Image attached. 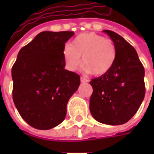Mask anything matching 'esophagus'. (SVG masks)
Returning a JSON list of instances; mask_svg holds the SVG:
<instances>
[{
    "instance_id": "esophagus-1",
    "label": "esophagus",
    "mask_w": 154,
    "mask_h": 154,
    "mask_svg": "<svg viewBox=\"0 0 154 154\" xmlns=\"http://www.w3.org/2000/svg\"><path fill=\"white\" fill-rule=\"evenodd\" d=\"M87 82H88V80L86 79L85 77H81V82H82V83H87Z\"/></svg>"
}]
</instances>
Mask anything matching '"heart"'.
<instances>
[{
  "mask_svg": "<svg viewBox=\"0 0 154 154\" xmlns=\"http://www.w3.org/2000/svg\"><path fill=\"white\" fill-rule=\"evenodd\" d=\"M82 56L83 70L96 77L106 74L113 67L116 57V46L110 39L96 33H83L77 35L63 49V58L67 67L74 71L81 64Z\"/></svg>",
  "mask_w": 154,
  "mask_h": 154,
  "instance_id": "heart-1",
  "label": "heart"
}]
</instances>
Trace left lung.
Masks as SVG:
<instances>
[{"mask_svg": "<svg viewBox=\"0 0 154 154\" xmlns=\"http://www.w3.org/2000/svg\"><path fill=\"white\" fill-rule=\"evenodd\" d=\"M103 31L113 41L116 57L106 74L90 82V111L98 122L119 125L135 115L143 100L144 68L132 45L115 32Z\"/></svg>", "mask_w": 154, "mask_h": 154, "instance_id": "left-lung-1", "label": "left lung"}]
</instances>
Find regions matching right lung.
I'll return each mask as SVG.
<instances>
[{"instance_id": "add662e5", "label": "right lung", "mask_w": 154, "mask_h": 154, "mask_svg": "<svg viewBox=\"0 0 154 154\" xmlns=\"http://www.w3.org/2000/svg\"><path fill=\"white\" fill-rule=\"evenodd\" d=\"M73 35L41 32L20 50L12 67L14 103L33 128L50 129L63 122L67 102L78 89L79 75L64 69L65 43Z\"/></svg>"}]
</instances>
